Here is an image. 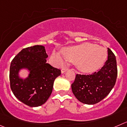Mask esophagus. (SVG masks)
Returning <instances> with one entry per match:
<instances>
[{"mask_svg":"<svg viewBox=\"0 0 127 127\" xmlns=\"http://www.w3.org/2000/svg\"><path fill=\"white\" fill-rule=\"evenodd\" d=\"M68 69V68L67 67H63L62 69H61V73H64V72H66V71Z\"/></svg>","mask_w":127,"mask_h":127,"instance_id":"1","label":"esophagus"}]
</instances>
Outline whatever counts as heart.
<instances>
[{"instance_id":"1","label":"heart","mask_w":127,"mask_h":127,"mask_svg":"<svg viewBox=\"0 0 127 127\" xmlns=\"http://www.w3.org/2000/svg\"><path fill=\"white\" fill-rule=\"evenodd\" d=\"M61 53L66 60L74 63L77 68L84 73H92L99 69L107 58L105 47L90 42L66 47ZM51 59L58 64H62L64 62L61 56L56 52H53Z\"/></svg>"}]
</instances>
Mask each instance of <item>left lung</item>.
Segmentation results:
<instances>
[{
  "instance_id": "8db88e82",
  "label": "left lung",
  "mask_w": 127,
  "mask_h": 127,
  "mask_svg": "<svg viewBox=\"0 0 127 127\" xmlns=\"http://www.w3.org/2000/svg\"><path fill=\"white\" fill-rule=\"evenodd\" d=\"M117 77L115 56L108 48V59L101 69L92 74H76L71 85L72 92L80 102L94 105L110 93L115 85Z\"/></svg>"
}]
</instances>
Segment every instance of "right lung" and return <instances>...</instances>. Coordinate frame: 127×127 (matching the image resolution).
<instances>
[{"instance_id": "1", "label": "right lung", "mask_w": 127, "mask_h": 127, "mask_svg": "<svg viewBox=\"0 0 127 127\" xmlns=\"http://www.w3.org/2000/svg\"><path fill=\"white\" fill-rule=\"evenodd\" d=\"M44 46L41 45L22 49L14 57L10 66V85L12 93L17 99L31 107L41 106L51 95L56 78L61 70L46 63ZM22 69L30 71L28 78L22 79L18 76Z\"/></svg>"}]
</instances>
